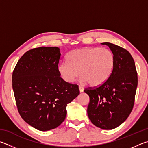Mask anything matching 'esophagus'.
I'll return each mask as SVG.
<instances>
[{
	"label": "esophagus",
	"instance_id": "esophagus-1",
	"mask_svg": "<svg viewBox=\"0 0 148 148\" xmlns=\"http://www.w3.org/2000/svg\"><path fill=\"white\" fill-rule=\"evenodd\" d=\"M79 88L80 92H82L84 91V88L82 87V86H79Z\"/></svg>",
	"mask_w": 148,
	"mask_h": 148
}]
</instances>
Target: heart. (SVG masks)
Here are the masks:
<instances>
[{"label":"heart","mask_w":148,"mask_h":148,"mask_svg":"<svg viewBox=\"0 0 148 148\" xmlns=\"http://www.w3.org/2000/svg\"><path fill=\"white\" fill-rule=\"evenodd\" d=\"M114 64V56L108 49L83 47L70 52L67 62L60 64L58 70L67 82H73L79 73L82 82L97 86L109 78Z\"/></svg>","instance_id":"1"}]
</instances>
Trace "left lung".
I'll use <instances>...</instances> for the list:
<instances>
[{"label": "left lung", "instance_id": "1", "mask_svg": "<svg viewBox=\"0 0 148 148\" xmlns=\"http://www.w3.org/2000/svg\"><path fill=\"white\" fill-rule=\"evenodd\" d=\"M115 58L113 71L104 83L85 88L89 95L87 112L92 123L103 129H113L125 121L133 110L138 85L134 61L126 49L105 42Z\"/></svg>", "mask_w": 148, "mask_h": 148}]
</instances>
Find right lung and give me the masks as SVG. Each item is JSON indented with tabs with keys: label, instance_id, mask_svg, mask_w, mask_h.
<instances>
[{
	"label": "right lung",
	"instance_id": "1",
	"mask_svg": "<svg viewBox=\"0 0 148 148\" xmlns=\"http://www.w3.org/2000/svg\"><path fill=\"white\" fill-rule=\"evenodd\" d=\"M60 58L57 47H40L26 52L13 71L18 112L38 130L49 131L60 125L66 118L67 105L80 94L78 85L61 78Z\"/></svg>",
	"mask_w": 148,
	"mask_h": 148
}]
</instances>
